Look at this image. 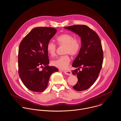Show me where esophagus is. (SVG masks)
Wrapping results in <instances>:
<instances>
[{
	"mask_svg": "<svg viewBox=\"0 0 121 121\" xmlns=\"http://www.w3.org/2000/svg\"><path fill=\"white\" fill-rule=\"evenodd\" d=\"M64 73H65V74H67V75H71L72 74V72L70 70H65V71H64Z\"/></svg>",
	"mask_w": 121,
	"mask_h": 121,
	"instance_id": "1",
	"label": "esophagus"
}]
</instances>
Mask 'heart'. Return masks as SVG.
<instances>
[{
  "label": "heart",
  "mask_w": 121,
  "mask_h": 121,
  "mask_svg": "<svg viewBox=\"0 0 121 121\" xmlns=\"http://www.w3.org/2000/svg\"><path fill=\"white\" fill-rule=\"evenodd\" d=\"M57 44L59 46H65L64 53L75 56L79 52L81 47V41L79 38L74 37L72 34L64 33L56 38ZM48 53L53 56L56 55V46L52 42L50 41L47 46ZM70 59L68 55L61 56L56 60L52 61V65L60 69H67L69 65Z\"/></svg>",
  "instance_id": "heart-1"
}]
</instances>
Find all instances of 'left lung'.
<instances>
[{
	"label": "left lung",
	"mask_w": 121,
	"mask_h": 121,
	"mask_svg": "<svg viewBox=\"0 0 121 121\" xmlns=\"http://www.w3.org/2000/svg\"><path fill=\"white\" fill-rule=\"evenodd\" d=\"M78 35L81 38L82 47L72 66L78 68L72 70L76 75L78 82L73 87L81 91L87 89L96 81L101 69L103 52L100 39L97 34L88 26L75 25L65 27ZM82 68L81 71L79 69Z\"/></svg>",
	"instance_id": "left-lung-1"
}]
</instances>
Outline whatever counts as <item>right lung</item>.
<instances>
[{
  "label": "right lung",
  "instance_id": "right-lung-1",
  "mask_svg": "<svg viewBox=\"0 0 121 121\" xmlns=\"http://www.w3.org/2000/svg\"><path fill=\"white\" fill-rule=\"evenodd\" d=\"M56 32V29L51 27L34 28L20 43L19 75L25 86L32 91H44L51 75L58 70L55 66L48 65L49 60L47 50L48 43Z\"/></svg>",
  "mask_w": 121,
  "mask_h": 121
}]
</instances>
